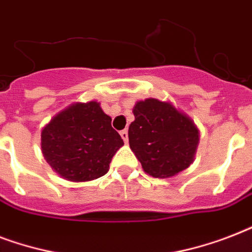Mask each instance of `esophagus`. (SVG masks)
Returning <instances> with one entry per match:
<instances>
[{
    "label": "esophagus",
    "mask_w": 252,
    "mask_h": 252,
    "mask_svg": "<svg viewBox=\"0 0 252 252\" xmlns=\"http://www.w3.org/2000/svg\"><path fill=\"white\" fill-rule=\"evenodd\" d=\"M120 136H122V138L123 140H124V142H128V130H122V132H120Z\"/></svg>",
    "instance_id": "1"
}]
</instances>
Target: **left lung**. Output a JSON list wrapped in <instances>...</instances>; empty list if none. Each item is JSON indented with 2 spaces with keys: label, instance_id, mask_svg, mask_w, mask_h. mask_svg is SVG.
<instances>
[{
  "label": "left lung",
  "instance_id": "obj_1",
  "mask_svg": "<svg viewBox=\"0 0 252 252\" xmlns=\"http://www.w3.org/2000/svg\"><path fill=\"white\" fill-rule=\"evenodd\" d=\"M133 114L129 146L144 171L168 178L191 165L199 144V130L191 119L170 103L153 98L136 103Z\"/></svg>",
  "mask_w": 252,
  "mask_h": 252
}]
</instances>
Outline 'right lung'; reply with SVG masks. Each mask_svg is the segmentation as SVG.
<instances>
[{
  "label": "right lung",
  "instance_id": "right-lung-1",
  "mask_svg": "<svg viewBox=\"0 0 252 252\" xmlns=\"http://www.w3.org/2000/svg\"><path fill=\"white\" fill-rule=\"evenodd\" d=\"M124 145L99 103H76L41 130V150L49 166L70 182H87L108 171Z\"/></svg>",
  "mask_w": 252,
  "mask_h": 252
}]
</instances>
